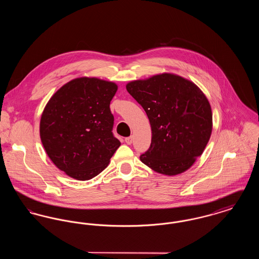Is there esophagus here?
I'll return each mask as SVG.
<instances>
[{"mask_svg": "<svg viewBox=\"0 0 259 259\" xmlns=\"http://www.w3.org/2000/svg\"><path fill=\"white\" fill-rule=\"evenodd\" d=\"M132 142H133V137H132V136L125 138V143H126L127 145H131Z\"/></svg>", "mask_w": 259, "mask_h": 259, "instance_id": "34e87169", "label": "esophagus"}]
</instances>
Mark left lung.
Wrapping results in <instances>:
<instances>
[{
    "label": "left lung",
    "mask_w": 259,
    "mask_h": 259,
    "mask_svg": "<svg viewBox=\"0 0 259 259\" xmlns=\"http://www.w3.org/2000/svg\"><path fill=\"white\" fill-rule=\"evenodd\" d=\"M126 89L147 112L151 127V144L141 161L168 176L189 169L211 134L212 114L204 93L172 74L131 81Z\"/></svg>",
    "instance_id": "left-lung-1"
}]
</instances>
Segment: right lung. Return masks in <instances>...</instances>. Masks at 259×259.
Instances as JSON below:
<instances>
[{
	"mask_svg": "<svg viewBox=\"0 0 259 259\" xmlns=\"http://www.w3.org/2000/svg\"><path fill=\"white\" fill-rule=\"evenodd\" d=\"M116 90L111 81L79 77L63 85L47 104L40 140L51 161L71 178L96 177L119 148L110 110Z\"/></svg>",
	"mask_w": 259,
	"mask_h": 259,
	"instance_id": "1",
	"label": "right lung"
}]
</instances>
